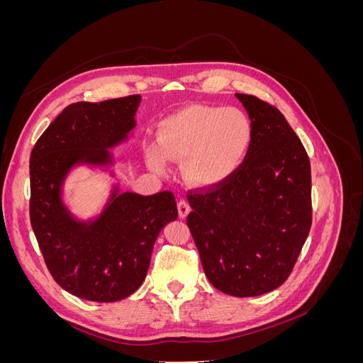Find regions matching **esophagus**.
<instances>
[{
  "label": "esophagus",
  "instance_id": "obj_1",
  "mask_svg": "<svg viewBox=\"0 0 363 363\" xmlns=\"http://www.w3.org/2000/svg\"><path fill=\"white\" fill-rule=\"evenodd\" d=\"M177 208H179V215H180V218H186V216L189 215V212H191V206H189V203H188V201H184V200H180V201H179Z\"/></svg>",
  "mask_w": 363,
  "mask_h": 363
}]
</instances>
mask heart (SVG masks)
<instances>
[{"instance_id": "1", "label": "heart", "mask_w": 363, "mask_h": 363, "mask_svg": "<svg viewBox=\"0 0 363 363\" xmlns=\"http://www.w3.org/2000/svg\"><path fill=\"white\" fill-rule=\"evenodd\" d=\"M251 139V123L239 108L191 106L162 124L160 151L150 150L148 162L157 172H164L163 157L172 162L183 160L186 182L196 188H212L236 172Z\"/></svg>"}]
</instances>
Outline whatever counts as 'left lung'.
<instances>
[{"label": "left lung", "instance_id": "1", "mask_svg": "<svg viewBox=\"0 0 363 363\" xmlns=\"http://www.w3.org/2000/svg\"><path fill=\"white\" fill-rule=\"evenodd\" d=\"M235 95L251 121L247 157L223 184L188 196L186 223L208 281L242 298L289 277L312 224V182L307 152L281 112Z\"/></svg>", "mask_w": 363, "mask_h": 363}]
</instances>
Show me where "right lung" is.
<instances>
[{"label": "right lung", "mask_w": 363, "mask_h": 363, "mask_svg": "<svg viewBox=\"0 0 363 363\" xmlns=\"http://www.w3.org/2000/svg\"><path fill=\"white\" fill-rule=\"evenodd\" d=\"M140 95L74 103L52 121L30 156V221L52 279L83 300H124L144 283L152 247L179 216L174 194L123 192L115 180L91 218L71 212L65 183L75 168L115 179L111 151L136 127Z\"/></svg>", "instance_id": "obj_1"}]
</instances>
